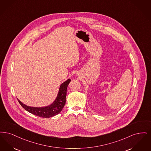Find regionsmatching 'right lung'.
<instances>
[{"label":"right lung","mask_w":151,"mask_h":151,"mask_svg":"<svg viewBox=\"0 0 151 151\" xmlns=\"http://www.w3.org/2000/svg\"><path fill=\"white\" fill-rule=\"evenodd\" d=\"M71 80L68 79L63 83L59 88V92L52 104L45 107H32L24 104L18 99V101L26 111L37 116L43 118H50L58 114L65 104L66 90Z\"/></svg>","instance_id":"add662e5"}]
</instances>
